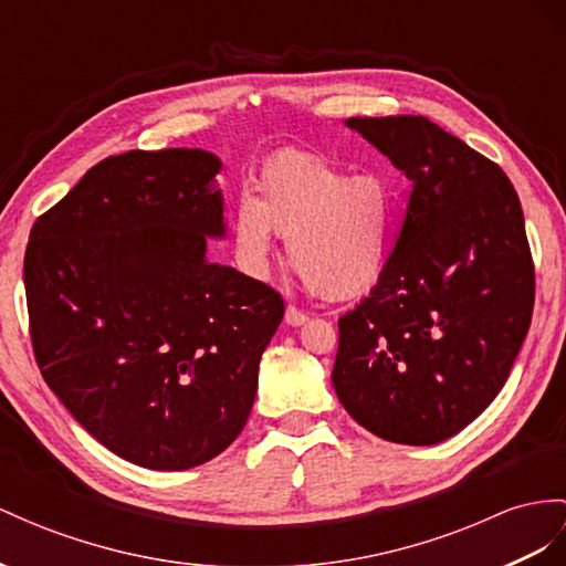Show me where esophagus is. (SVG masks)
<instances>
[{"label": "esophagus", "mask_w": 566, "mask_h": 566, "mask_svg": "<svg viewBox=\"0 0 566 566\" xmlns=\"http://www.w3.org/2000/svg\"><path fill=\"white\" fill-rule=\"evenodd\" d=\"M306 321H308V315L303 313L301 308H296V306H286V311H284V323H286V325L298 327V325H303Z\"/></svg>", "instance_id": "1"}]
</instances>
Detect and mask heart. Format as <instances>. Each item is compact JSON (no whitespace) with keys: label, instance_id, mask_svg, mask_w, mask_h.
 Segmentation results:
<instances>
[{"label":"heart","instance_id":"obj_1","mask_svg":"<svg viewBox=\"0 0 566 566\" xmlns=\"http://www.w3.org/2000/svg\"><path fill=\"white\" fill-rule=\"evenodd\" d=\"M255 191H245L234 210L237 260L251 277L270 272L280 234L317 296L354 298L380 280L392 206L378 177H349L321 155L286 150L263 165Z\"/></svg>","mask_w":566,"mask_h":566}]
</instances>
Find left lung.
I'll use <instances>...</instances> for the list:
<instances>
[{"mask_svg":"<svg viewBox=\"0 0 566 566\" xmlns=\"http://www.w3.org/2000/svg\"><path fill=\"white\" fill-rule=\"evenodd\" d=\"M411 181L378 284L339 317L332 385L356 423L438 444L500 395L526 339L535 274L506 174L426 117H352Z\"/></svg>","mask_w":566,"mask_h":566,"instance_id":"left-lung-1","label":"left lung"}]
</instances>
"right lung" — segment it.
<instances>
[{"instance_id": "obj_1", "label": "right lung", "mask_w": 566, "mask_h": 566, "mask_svg": "<svg viewBox=\"0 0 566 566\" xmlns=\"http://www.w3.org/2000/svg\"><path fill=\"white\" fill-rule=\"evenodd\" d=\"M208 150L112 155L38 217L23 282L42 378L117 457L153 471L239 438L284 301L208 260L227 234Z\"/></svg>"}]
</instances>
